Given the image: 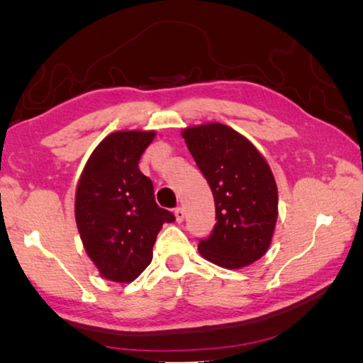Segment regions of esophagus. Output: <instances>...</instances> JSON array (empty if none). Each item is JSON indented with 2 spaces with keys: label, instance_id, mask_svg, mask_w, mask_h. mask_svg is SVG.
Returning a JSON list of instances; mask_svg holds the SVG:
<instances>
[{
  "label": "esophagus",
  "instance_id": "1",
  "mask_svg": "<svg viewBox=\"0 0 363 363\" xmlns=\"http://www.w3.org/2000/svg\"><path fill=\"white\" fill-rule=\"evenodd\" d=\"M174 213H175V218H177L178 223H182V221L185 220V208H183V207H177Z\"/></svg>",
  "mask_w": 363,
  "mask_h": 363
}]
</instances>
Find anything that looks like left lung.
Wrapping results in <instances>:
<instances>
[{
  "label": "left lung",
  "mask_w": 363,
  "mask_h": 363,
  "mask_svg": "<svg viewBox=\"0 0 363 363\" xmlns=\"http://www.w3.org/2000/svg\"><path fill=\"white\" fill-rule=\"evenodd\" d=\"M211 186L217 223L199 240L202 258L240 269L268 252L277 221V185L269 164L249 138L230 125L207 123L182 130Z\"/></svg>",
  "instance_id": "1"
}]
</instances>
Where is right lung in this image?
<instances>
[{"label": "right lung", "instance_id": "obj_1", "mask_svg": "<svg viewBox=\"0 0 363 363\" xmlns=\"http://www.w3.org/2000/svg\"><path fill=\"white\" fill-rule=\"evenodd\" d=\"M155 130H118L89 156L76 186L74 218L87 257L99 274L129 284L152 259L157 233L174 213L155 201L148 177L138 169Z\"/></svg>", "mask_w": 363, "mask_h": 363}]
</instances>
